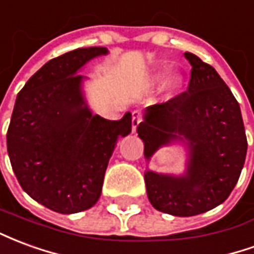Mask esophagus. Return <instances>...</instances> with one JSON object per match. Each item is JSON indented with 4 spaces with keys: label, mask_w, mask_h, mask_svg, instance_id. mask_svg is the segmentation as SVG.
Here are the masks:
<instances>
[{
    "label": "esophagus",
    "mask_w": 254,
    "mask_h": 254,
    "mask_svg": "<svg viewBox=\"0 0 254 254\" xmlns=\"http://www.w3.org/2000/svg\"><path fill=\"white\" fill-rule=\"evenodd\" d=\"M143 121V118H141V114L138 113V111H134L132 116V127H133V132H136L137 130V127H140V124Z\"/></svg>",
    "instance_id": "esophagus-1"
}]
</instances>
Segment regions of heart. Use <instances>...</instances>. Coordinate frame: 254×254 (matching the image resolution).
<instances>
[{
    "mask_svg": "<svg viewBox=\"0 0 254 254\" xmlns=\"http://www.w3.org/2000/svg\"><path fill=\"white\" fill-rule=\"evenodd\" d=\"M167 85H169V88H170V89L178 88V87L181 85V76L176 74V76L170 77V80L167 81Z\"/></svg>",
    "mask_w": 254,
    "mask_h": 254,
    "instance_id": "b5f03b06",
    "label": "heart"
}]
</instances>
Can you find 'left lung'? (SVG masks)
Returning <instances> with one entry per match:
<instances>
[{
	"label": "left lung",
	"mask_w": 254,
	"mask_h": 254,
	"mask_svg": "<svg viewBox=\"0 0 254 254\" xmlns=\"http://www.w3.org/2000/svg\"><path fill=\"white\" fill-rule=\"evenodd\" d=\"M190 80L185 92L145 109L137 132L149 159L174 140L187 138L190 148L187 174L145 173L151 204L174 216H193L218 207L240 178L248 149L240 105L218 72L185 53Z\"/></svg>",
	"instance_id": "left-lung-1"
}]
</instances>
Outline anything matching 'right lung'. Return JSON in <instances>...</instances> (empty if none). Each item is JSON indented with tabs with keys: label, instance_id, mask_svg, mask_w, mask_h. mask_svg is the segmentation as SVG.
<instances>
[{
	"label": "right lung",
	"instance_id": "1",
	"mask_svg": "<svg viewBox=\"0 0 254 254\" xmlns=\"http://www.w3.org/2000/svg\"><path fill=\"white\" fill-rule=\"evenodd\" d=\"M106 47L77 49L53 58L16 98L6 133L14 176L27 194L52 211L76 213L99 200L118 136L132 130V114L120 121L92 116L76 74Z\"/></svg>",
	"mask_w": 254,
	"mask_h": 254
}]
</instances>
